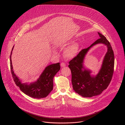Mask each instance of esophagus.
Returning a JSON list of instances; mask_svg holds the SVG:
<instances>
[{
	"label": "esophagus",
	"mask_w": 125,
	"mask_h": 125,
	"mask_svg": "<svg viewBox=\"0 0 125 125\" xmlns=\"http://www.w3.org/2000/svg\"><path fill=\"white\" fill-rule=\"evenodd\" d=\"M61 66L62 67H65L66 66V64L64 63V62H62L61 63Z\"/></svg>",
	"instance_id": "esophagus-1"
}]
</instances>
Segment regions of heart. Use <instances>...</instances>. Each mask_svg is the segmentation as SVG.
I'll return each instance as SVG.
<instances>
[{
  "label": "heart",
  "mask_w": 125,
  "mask_h": 125,
  "mask_svg": "<svg viewBox=\"0 0 125 125\" xmlns=\"http://www.w3.org/2000/svg\"><path fill=\"white\" fill-rule=\"evenodd\" d=\"M79 50V45L77 43H73L67 47L64 52V56L68 59L74 57Z\"/></svg>",
  "instance_id": "b5f03b06"
}]
</instances>
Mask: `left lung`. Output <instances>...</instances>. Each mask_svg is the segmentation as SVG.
Here are the masks:
<instances>
[{
	"instance_id": "left-lung-1",
	"label": "left lung",
	"mask_w": 125,
	"mask_h": 125,
	"mask_svg": "<svg viewBox=\"0 0 125 125\" xmlns=\"http://www.w3.org/2000/svg\"><path fill=\"white\" fill-rule=\"evenodd\" d=\"M100 38L87 48L82 49L73 58L68 66L72 73V82L73 89L79 95L84 97H91L100 94L109 85L112 79L115 66L114 51L106 37L98 32ZM103 43L108 47V51L104 58L101 71L96 77H92L90 72L84 70L83 66L84 57L89 49L93 45Z\"/></svg>"
}]
</instances>
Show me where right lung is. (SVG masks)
Here are the masks:
<instances>
[{
	"instance_id": "obj_1",
	"label": "right lung",
	"mask_w": 125,
	"mask_h": 125,
	"mask_svg": "<svg viewBox=\"0 0 125 125\" xmlns=\"http://www.w3.org/2000/svg\"><path fill=\"white\" fill-rule=\"evenodd\" d=\"M13 48V47L10 55V67L12 76L16 85L19 87L23 93L30 97L40 99L47 96L53 89V78L60 69V63L53 64L47 67L36 82L30 85L26 83L22 84L12 70L11 55Z\"/></svg>"
}]
</instances>
